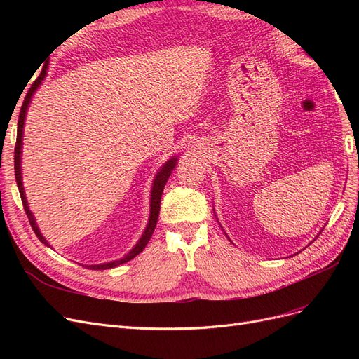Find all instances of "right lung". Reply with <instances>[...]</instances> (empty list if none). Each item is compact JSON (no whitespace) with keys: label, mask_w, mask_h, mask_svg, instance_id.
I'll return each mask as SVG.
<instances>
[{"label":"right lung","mask_w":359,"mask_h":359,"mask_svg":"<svg viewBox=\"0 0 359 359\" xmlns=\"http://www.w3.org/2000/svg\"><path fill=\"white\" fill-rule=\"evenodd\" d=\"M48 62L43 66V70L40 73L39 78L34 81V83L31 85V88L28 90L27 95H25V100L22 103V107H20V114H19V121H18V136H16V147H15V177H16V184H18V189H19V193H20V199H22V203H24V210L28 215V220H29V224L32 227V231H34V233L37 235L39 240L48 245L49 243L45 240V236L41 235L40 229L37 227V223H36V219L34 215H32V212L29 211V206H28V202H27V198H25V191H24V184H22V172H20V154H22V137H24V126H25V116H27V109L28 106L31 103V99H32V94H34L37 91V88L40 86V83L43 82V79H45V76L48 74ZM177 157H172L169 158L165 165L161 166V169L157 172V175L154 178V182H153V189H151V202H149V220H148V224H147V229L144 231L142 236H140V240L137 241V244L130 250V252L118 260H114V262H107V264H100V265H85V268H91V269H109V268H115L118 265H123L126 262H128V260H132L133 257H136L142 250L147 247V244L149 243L151 236H153L154 233V229H156V224H157V220H158V212H160V199H161V193H163V189H165L166 182L170 177L172 170L175 169L177 166Z\"/></svg>","instance_id":"obj_1"}]
</instances>
